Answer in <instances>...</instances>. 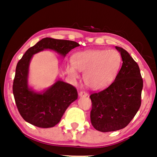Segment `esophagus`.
<instances>
[{"instance_id":"obj_1","label":"esophagus","mask_w":157,"mask_h":157,"mask_svg":"<svg viewBox=\"0 0 157 157\" xmlns=\"http://www.w3.org/2000/svg\"><path fill=\"white\" fill-rule=\"evenodd\" d=\"M78 95L80 97H86V96H87L89 94H88L86 91H81Z\"/></svg>"}]
</instances>
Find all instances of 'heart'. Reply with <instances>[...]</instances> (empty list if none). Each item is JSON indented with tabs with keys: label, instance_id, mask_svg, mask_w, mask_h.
<instances>
[{
	"label": "heart",
	"instance_id": "b5f03b06",
	"mask_svg": "<svg viewBox=\"0 0 157 157\" xmlns=\"http://www.w3.org/2000/svg\"><path fill=\"white\" fill-rule=\"evenodd\" d=\"M72 64L66 66L68 74L73 78H78L83 72L86 85L94 90L104 89L113 82L122 63L120 53L111 50H89L74 53Z\"/></svg>",
	"mask_w": 157,
	"mask_h": 157
}]
</instances>
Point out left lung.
<instances>
[{
  "instance_id": "1",
  "label": "left lung",
  "mask_w": 157,
  "mask_h": 157,
  "mask_svg": "<svg viewBox=\"0 0 157 157\" xmlns=\"http://www.w3.org/2000/svg\"><path fill=\"white\" fill-rule=\"evenodd\" d=\"M116 48L123 61L117 78L106 89L90 96L91 124L101 132L126 127L141 106L143 79L138 64L124 48Z\"/></svg>"
}]
</instances>
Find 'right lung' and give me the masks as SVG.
<instances>
[{"mask_svg": "<svg viewBox=\"0 0 157 157\" xmlns=\"http://www.w3.org/2000/svg\"><path fill=\"white\" fill-rule=\"evenodd\" d=\"M79 46L72 40L44 38L28 49L18 62L13 93L19 113L28 123L40 128L53 127L61 121L68 107L78 98L76 88L61 79L43 91H35L29 87V66L33 56L48 49L65 57L71 49Z\"/></svg>", "mask_w": 157, "mask_h": 157, "instance_id": "add662e5", "label": "right lung"}]
</instances>
